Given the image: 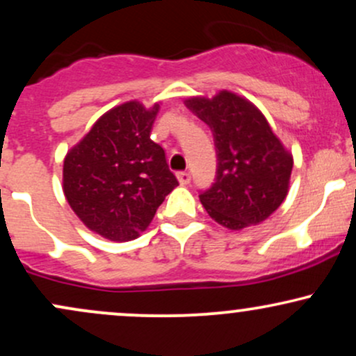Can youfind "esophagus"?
Listing matches in <instances>:
<instances>
[{"label": "esophagus", "instance_id": "34e87169", "mask_svg": "<svg viewBox=\"0 0 356 356\" xmlns=\"http://www.w3.org/2000/svg\"><path fill=\"white\" fill-rule=\"evenodd\" d=\"M177 181L186 186V184L191 182V174L189 172H177Z\"/></svg>", "mask_w": 356, "mask_h": 356}]
</instances>
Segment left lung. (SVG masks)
I'll return each mask as SVG.
<instances>
[{"mask_svg": "<svg viewBox=\"0 0 356 356\" xmlns=\"http://www.w3.org/2000/svg\"><path fill=\"white\" fill-rule=\"evenodd\" d=\"M186 107L214 136L218 172L211 189L199 195L204 209L231 231L266 220L289 191L293 155L252 102L220 90L212 99L191 97Z\"/></svg>", "mask_w": 356, "mask_h": 356, "instance_id": "8db88e82", "label": "left lung"}]
</instances>
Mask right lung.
<instances>
[{
    "label": "right lung",
    "mask_w": 356,
    "mask_h": 356,
    "mask_svg": "<svg viewBox=\"0 0 356 356\" xmlns=\"http://www.w3.org/2000/svg\"><path fill=\"white\" fill-rule=\"evenodd\" d=\"M161 104L130 100L105 112L63 161V192L90 231L132 241L179 186L165 152L150 138Z\"/></svg>",
    "instance_id": "add662e5"
}]
</instances>
